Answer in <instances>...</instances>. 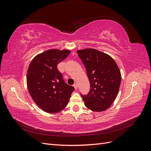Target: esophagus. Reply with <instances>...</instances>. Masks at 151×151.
Here are the masks:
<instances>
[{"label": "esophagus", "mask_w": 151, "mask_h": 151, "mask_svg": "<svg viewBox=\"0 0 151 151\" xmlns=\"http://www.w3.org/2000/svg\"><path fill=\"white\" fill-rule=\"evenodd\" d=\"M74 88H75L76 90L77 89V84L76 83H75V84H74Z\"/></svg>", "instance_id": "1"}]
</instances>
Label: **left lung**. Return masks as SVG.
Segmentation results:
<instances>
[{"mask_svg":"<svg viewBox=\"0 0 151 151\" xmlns=\"http://www.w3.org/2000/svg\"><path fill=\"white\" fill-rule=\"evenodd\" d=\"M77 54L84 65L90 83L88 94L82 95L85 106L101 112L110 107L119 91L121 73L108 54L93 48L80 50Z\"/></svg>","mask_w":151,"mask_h":151,"instance_id":"obj_1","label":"left lung"}]
</instances>
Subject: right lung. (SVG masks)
Wrapping results in <instances>:
<instances>
[{
	"label": "right lung",
	"mask_w": 151,
	"mask_h": 151,
	"mask_svg": "<svg viewBox=\"0 0 151 151\" xmlns=\"http://www.w3.org/2000/svg\"><path fill=\"white\" fill-rule=\"evenodd\" d=\"M68 50L51 49L36 55L29 65L27 86L35 103L43 110L55 113L64 109L74 91L66 84L57 65L69 55Z\"/></svg>",
	"instance_id": "right-lung-1"
}]
</instances>
